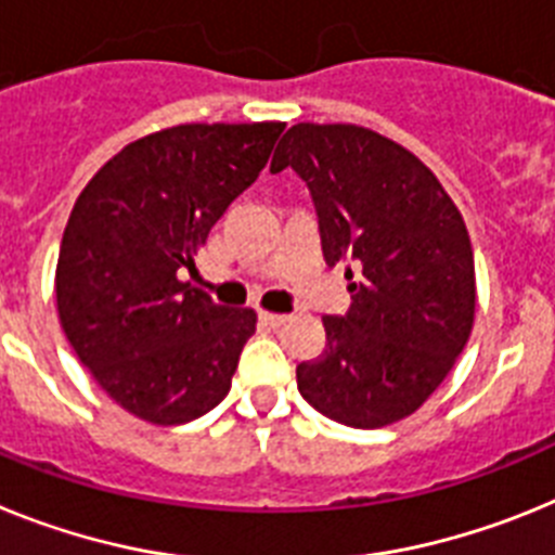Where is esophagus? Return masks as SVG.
Instances as JSON below:
<instances>
[{
    "label": "esophagus",
    "instance_id": "34e87169",
    "mask_svg": "<svg viewBox=\"0 0 555 555\" xmlns=\"http://www.w3.org/2000/svg\"><path fill=\"white\" fill-rule=\"evenodd\" d=\"M259 321H262L264 326H271V330H279V326H284L287 321H291V315H279V312H259Z\"/></svg>",
    "mask_w": 555,
    "mask_h": 555
}]
</instances>
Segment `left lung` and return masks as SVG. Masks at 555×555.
Instances as JSON below:
<instances>
[{"mask_svg": "<svg viewBox=\"0 0 555 555\" xmlns=\"http://www.w3.org/2000/svg\"><path fill=\"white\" fill-rule=\"evenodd\" d=\"M284 167L310 186L326 264L358 268L349 312L324 318V351L296 369L298 391L360 430L411 416L444 383L475 324L461 211L422 158L360 125H293L271 172Z\"/></svg>", "mask_w": 555, "mask_h": 555, "instance_id": "left-lung-1", "label": "left lung"}]
</instances>
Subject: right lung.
Listing matches in <instances>:
<instances>
[{
  "instance_id": "right-lung-1",
  "label": "right lung",
  "mask_w": 555,
  "mask_h": 555,
  "mask_svg": "<svg viewBox=\"0 0 555 555\" xmlns=\"http://www.w3.org/2000/svg\"><path fill=\"white\" fill-rule=\"evenodd\" d=\"M284 122H190L147 133L94 172L64 229L57 318L119 408L184 424L223 402L257 330L250 307L181 282L211 225L268 164Z\"/></svg>"
}]
</instances>
